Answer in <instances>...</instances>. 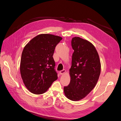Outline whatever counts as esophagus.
I'll return each instance as SVG.
<instances>
[{"label":"esophagus","mask_w":121,"mask_h":121,"mask_svg":"<svg viewBox=\"0 0 121 121\" xmlns=\"http://www.w3.org/2000/svg\"><path fill=\"white\" fill-rule=\"evenodd\" d=\"M65 69H64L63 70H61V71H60V75H63V74H65Z\"/></svg>","instance_id":"34e87169"}]
</instances>
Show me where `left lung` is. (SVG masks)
<instances>
[{
    "label": "left lung",
    "mask_w": 121,
    "mask_h": 121,
    "mask_svg": "<svg viewBox=\"0 0 121 121\" xmlns=\"http://www.w3.org/2000/svg\"><path fill=\"white\" fill-rule=\"evenodd\" d=\"M74 52L69 69L70 83L65 86V95L73 101L82 99L95 86L99 77L101 64L94 46L86 40L75 37L72 40Z\"/></svg>",
    "instance_id": "obj_1"
}]
</instances>
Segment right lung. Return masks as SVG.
Masks as SVG:
<instances>
[{
    "label": "right lung",
    "instance_id": "obj_1",
    "mask_svg": "<svg viewBox=\"0 0 121 121\" xmlns=\"http://www.w3.org/2000/svg\"><path fill=\"white\" fill-rule=\"evenodd\" d=\"M62 39L52 34H40L25 46L20 72L25 86L32 93H44L57 80L53 55L56 46Z\"/></svg>",
    "mask_w": 121,
    "mask_h": 121
}]
</instances>
